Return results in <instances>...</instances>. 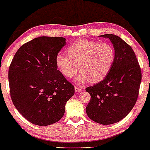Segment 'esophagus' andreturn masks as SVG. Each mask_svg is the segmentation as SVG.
Returning a JSON list of instances; mask_svg holds the SVG:
<instances>
[{"mask_svg":"<svg viewBox=\"0 0 150 150\" xmlns=\"http://www.w3.org/2000/svg\"><path fill=\"white\" fill-rule=\"evenodd\" d=\"M74 89H75V92H80L81 91H82V89H81L80 88L77 87V86H75Z\"/></svg>","mask_w":150,"mask_h":150,"instance_id":"obj_1","label":"esophagus"}]
</instances>
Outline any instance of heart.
Segmentation results:
<instances>
[{"label": "heart", "mask_w": 150, "mask_h": 150, "mask_svg": "<svg viewBox=\"0 0 150 150\" xmlns=\"http://www.w3.org/2000/svg\"><path fill=\"white\" fill-rule=\"evenodd\" d=\"M68 54L60 52L56 55V63L62 74L71 78L81 72L76 81L83 84L100 82L106 76L115 60V50L108 43L81 40L71 45L67 49Z\"/></svg>", "instance_id": "b5f03b06"}]
</instances>
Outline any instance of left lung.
<instances>
[{"label": "left lung", "mask_w": 150, "mask_h": 150, "mask_svg": "<svg viewBox=\"0 0 150 150\" xmlns=\"http://www.w3.org/2000/svg\"><path fill=\"white\" fill-rule=\"evenodd\" d=\"M99 36L112 42L115 60L104 80L86 88L91 96L86 111L93 121L109 125L124 118L136 104L142 72L133 49L126 42L114 34Z\"/></svg>", "instance_id": "8db88e82"}]
</instances>
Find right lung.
<instances>
[{
  "label": "right lung",
  "instance_id": "right-lung-1",
  "mask_svg": "<svg viewBox=\"0 0 150 150\" xmlns=\"http://www.w3.org/2000/svg\"><path fill=\"white\" fill-rule=\"evenodd\" d=\"M66 45L63 37L40 36L21 46L8 70L10 94L17 110L32 124L58 122L74 87L57 70L56 57Z\"/></svg>",
  "mask_w": 150,
  "mask_h": 150
}]
</instances>
